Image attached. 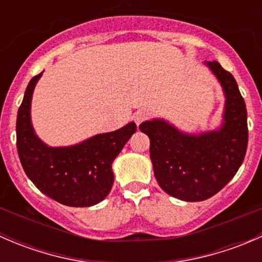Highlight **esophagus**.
I'll list each match as a JSON object with an SVG mask.
<instances>
[{
	"instance_id": "34e87169",
	"label": "esophagus",
	"mask_w": 262,
	"mask_h": 262,
	"mask_svg": "<svg viewBox=\"0 0 262 262\" xmlns=\"http://www.w3.org/2000/svg\"><path fill=\"white\" fill-rule=\"evenodd\" d=\"M148 118V113L146 110H138V112L134 113L133 115V120L136 121L137 125H139V124L142 123V121H144L146 119Z\"/></svg>"
}]
</instances>
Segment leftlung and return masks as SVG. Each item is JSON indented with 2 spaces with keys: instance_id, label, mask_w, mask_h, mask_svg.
Instances as JSON below:
<instances>
[{
  "instance_id": "1",
  "label": "left lung",
  "mask_w": 262,
  "mask_h": 262,
  "mask_svg": "<svg viewBox=\"0 0 262 262\" xmlns=\"http://www.w3.org/2000/svg\"><path fill=\"white\" fill-rule=\"evenodd\" d=\"M223 89L221 126L187 134L165 119L139 125L149 137V155L156 180L165 192L185 202H202L215 195L233 179L247 149V110L233 76L216 60L205 62Z\"/></svg>"
}]
</instances>
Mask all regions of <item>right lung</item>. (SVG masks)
<instances>
[{
  "instance_id": "right-lung-1",
  "label": "right lung",
  "mask_w": 262,
  "mask_h": 262,
  "mask_svg": "<svg viewBox=\"0 0 262 262\" xmlns=\"http://www.w3.org/2000/svg\"><path fill=\"white\" fill-rule=\"evenodd\" d=\"M43 72L31 78L17 112L16 144L28 178L47 196L68 207H91L102 202L114 182L112 165L136 133V123L96 134L73 146L50 147L31 124V99Z\"/></svg>"
}]
</instances>
